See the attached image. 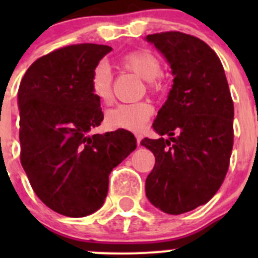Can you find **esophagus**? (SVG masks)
<instances>
[{"instance_id":"esophagus-1","label":"esophagus","mask_w":258,"mask_h":258,"mask_svg":"<svg viewBox=\"0 0 258 258\" xmlns=\"http://www.w3.org/2000/svg\"><path fill=\"white\" fill-rule=\"evenodd\" d=\"M136 138H137V143H138V146H141V141H142V136H141V134H137Z\"/></svg>"}]
</instances>
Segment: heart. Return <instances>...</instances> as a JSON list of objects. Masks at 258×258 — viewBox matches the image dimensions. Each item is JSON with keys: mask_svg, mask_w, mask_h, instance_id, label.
Returning a JSON list of instances; mask_svg holds the SVG:
<instances>
[{"mask_svg": "<svg viewBox=\"0 0 258 258\" xmlns=\"http://www.w3.org/2000/svg\"><path fill=\"white\" fill-rule=\"evenodd\" d=\"M121 63L126 68L136 72L146 81H151V86H156L155 80L161 75V61L154 52L146 49L133 50L121 58ZM90 90L93 95L102 103H108L112 98V74L108 64L101 61L93 68L90 76ZM154 113V106L147 101L121 103L106 113V124L112 129L141 132Z\"/></svg>", "mask_w": 258, "mask_h": 258, "instance_id": "obj_1", "label": "heart"}]
</instances>
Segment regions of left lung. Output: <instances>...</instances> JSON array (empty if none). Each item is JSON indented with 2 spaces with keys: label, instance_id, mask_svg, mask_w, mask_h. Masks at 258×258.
Instances as JSON below:
<instances>
[{
  "label": "left lung",
  "instance_id": "left-lung-1",
  "mask_svg": "<svg viewBox=\"0 0 258 258\" xmlns=\"http://www.w3.org/2000/svg\"><path fill=\"white\" fill-rule=\"evenodd\" d=\"M146 40L165 56L174 76L152 124L157 134L169 138L141 142L155 155L146 197L165 213H186L208 203L226 177L234 103L222 63L204 41L175 31Z\"/></svg>",
  "mask_w": 258,
  "mask_h": 258
}]
</instances>
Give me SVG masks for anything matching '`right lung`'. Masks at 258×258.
I'll return each mask as SVG.
<instances>
[{
    "instance_id": "right-lung-1",
    "label": "right lung",
    "mask_w": 258,
    "mask_h": 258,
    "mask_svg": "<svg viewBox=\"0 0 258 258\" xmlns=\"http://www.w3.org/2000/svg\"><path fill=\"white\" fill-rule=\"evenodd\" d=\"M111 50L97 44L54 50L27 70L18 92L23 169L41 202L67 217L103 206L109 173L137 147L124 129L89 136L103 121L90 76Z\"/></svg>"
}]
</instances>
